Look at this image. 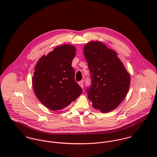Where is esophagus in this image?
<instances>
[{
  "instance_id": "esophagus-1",
  "label": "esophagus",
  "mask_w": 157,
  "mask_h": 157,
  "mask_svg": "<svg viewBox=\"0 0 157 157\" xmlns=\"http://www.w3.org/2000/svg\"><path fill=\"white\" fill-rule=\"evenodd\" d=\"M78 85L80 86V87L82 88H83V81H80V82H78Z\"/></svg>"
}]
</instances>
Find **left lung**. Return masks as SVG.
Segmentation results:
<instances>
[{
	"mask_svg": "<svg viewBox=\"0 0 157 157\" xmlns=\"http://www.w3.org/2000/svg\"><path fill=\"white\" fill-rule=\"evenodd\" d=\"M84 55L90 73L87 88L92 106L102 113L111 112L124 100L130 86V75L117 53L100 41L84 46Z\"/></svg>",
	"mask_w": 157,
	"mask_h": 157,
	"instance_id": "8db88e82",
	"label": "left lung"
}]
</instances>
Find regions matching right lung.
I'll return each instance as SVG.
<instances>
[{"mask_svg": "<svg viewBox=\"0 0 157 157\" xmlns=\"http://www.w3.org/2000/svg\"><path fill=\"white\" fill-rule=\"evenodd\" d=\"M76 49L72 45L57 46L42 56L35 67L33 86L39 101L52 111L65 108L82 94L75 81L72 62Z\"/></svg>", "mask_w": 157, "mask_h": 157, "instance_id": "add662e5", "label": "right lung"}]
</instances>
